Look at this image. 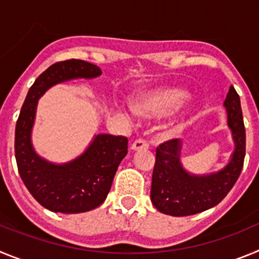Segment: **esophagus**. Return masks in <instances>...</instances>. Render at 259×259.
Returning a JSON list of instances; mask_svg holds the SVG:
<instances>
[{"instance_id":"obj_1","label":"esophagus","mask_w":259,"mask_h":259,"mask_svg":"<svg viewBox=\"0 0 259 259\" xmlns=\"http://www.w3.org/2000/svg\"><path fill=\"white\" fill-rule=\"evenodd\" d=\"M149 148V143L144 139H137L132 143L131 145V149L132 150H140V149H148Z\"/></svg>"}]
</instances>
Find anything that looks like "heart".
<instances>
[{
  "instance_id": "1",
  "label": "heart",
  "mask_w": 259,
  "mask_h": 259,
  "mask_svg": "<svg viewBox=\"0 0 259 259\" xmlns=\"http://www.w3.org/2000/svg\"><path fill=\"white\" fill-rule=\"evenodd\" d=\"M185 93L180 89H164L139 98L132 104V111L139 116H159L179 106Z\"/></svg>"
}]
</instances>
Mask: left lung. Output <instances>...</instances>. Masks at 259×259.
<instances>
[{"instance_id":"left-lung-1","label":"left lung","mask_w":259,"mask_h":259,"mask_svg":"<svg viewBox=\"0 0 259 259\" xmlns=\"http://www.w3.org/2000/svg\"><path fill=\"white\" fill-rule=\"evenodd\" d=\"M228 127L232 130L235 152L223 170L205 176L191 175L182 167L178 139H171L155 149L150 198L158 211L172 217H187L217 206L239 179L245 158V125L240 97L230 87L224 101Z\"/></svg>"}]
</instances>
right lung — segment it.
<instances>
[{
	"label": "right lung",
	"instance_id": "1",
	"mask_svg": "<svg viewBox=\"0 0 259 259\" xmlns=\"http://www.w3.org/2000/svg\"><path fill=\"white\" fill-rule=\"evenodd\" d=\"M101 70L81 59L57 62L35 80L15 127V158L23 183L40 205L54 212L75 214L98 207L106 200L114 176L128 152L125 136L97 135L88 149L66 164L38 157L31 144L37 100L54 84L77 77L100 76Z\"/></svg>",
	"mask_w": 259,
	"mask_h": 259
}]
</instances>
